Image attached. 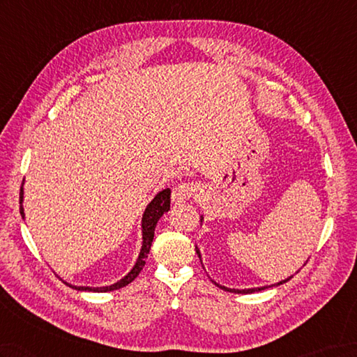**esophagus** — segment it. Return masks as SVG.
<instances>
[{
    "label": "esophagus",
    "instance_id": "esophagus-1",
    "mask_svg": "<svg viewBox=\"0 0 357 357\" xmlns=\"http://www.w3.org/2000/svg\"><path fill=\"white\" fill-rule=\"evenodd\" d=\"M196 192V185L190 184V182H184V184H179L172 190V201L175 204H182L192 199V196Z\"/></svg>",
    "mask_w": 357,
    "mask_h": 357
}]
</instances>
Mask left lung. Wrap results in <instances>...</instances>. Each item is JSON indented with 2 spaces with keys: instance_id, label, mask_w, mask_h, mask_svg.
<instances>
[{
  "instance_id": "left-lung-1",
  "label": "left lung",
  "mask_w": 357,
  "mask_h": 357,
  "mask_svg": "<svg viewBox=\"0 0 357 357\" xmlns=\"http://www.w3.org/2000/svg\"><path fill=\"white\" fill-rule=\"evenodd\" d=\"M201 222H204V214L201 216ZM196 252H197V255H199V259H201V252H199V250H197V246H196ZM201 263H202V259H201ZM202 268H204V264H202ZM292 277H289V278H286V280H281V281H278V283H275V284H271V286H261V287H251V289H231V287H227V286H222V284H218L216 281H213L214 284L216 286H219L220 289H223V291H227V292H233V294H254V292H260V291H264V289H269V287H273V286H280V284H283V283H286L287 280H291Z\"/></svg>"
}]
</instances>
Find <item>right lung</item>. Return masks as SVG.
<instances>
[{
    "label": "right lung",
    "mask_w": 357,
    "mask_h": 357,
    "mask_svg": "<svg viewBox=\"0 0 357 357\" xmlns=\"http://www.w3.org/2000/svg\"><path fill=\"white\" fill-rule=\"evenodd\" d=\"M24 187V185H22ZM21 187V195H20V204H21V216L22 219H26V213H24V190ZM170 210V188H164L161 192L155 195L151 202L147 204L146 210L143 213V218H141V236H143V242H141V250L138 254V259L126 275H124L121 280H119L117 283L109 284V286H100V287H91V286H74L70 284L73 289L76 291H85V292H112L117 291V289H121L124 286H128L132 283L141 272V269L144 268L147 254L151 251V246L153 242V236H155V227L164 213H167Z\"/></svg>",
    "instance_id": "1"
}]
</instances>
